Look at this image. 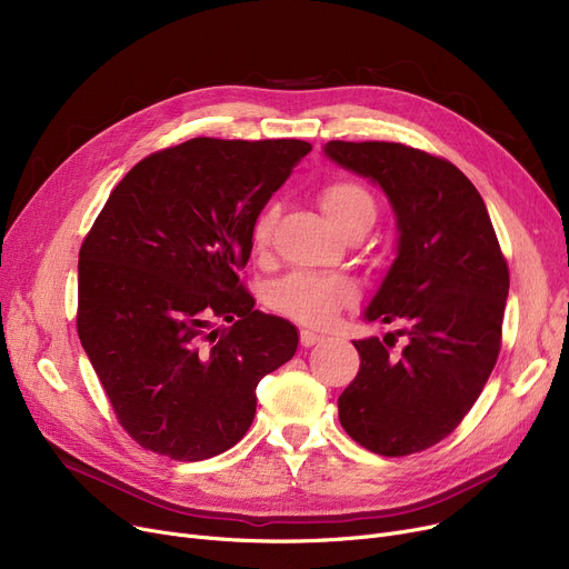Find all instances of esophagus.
<instances>
[{
    "instance_id": "esophagus-1",
    "label": "esophagus",
    "mask_w": 569,
    "mask_h": 569,
    "mask_svg": "<svg viewBox=\"0 0 569 569\" xmlns=\"http://www.w3.org/2000/svg\"><path fill=\"white\" fill-rule=\"evenodd\" d=\"M320 341H325L322 335H316V332H311V330H302V332H300V343H302L305 348H311V346H316V343H320Z\"/></svg>"
}]
</instances>
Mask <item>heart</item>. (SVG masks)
I'll return each instance as SVG.
<instances>
[{
	"label": "heart",
	"mask_w": 569,
	"mask_h": 569,
	"mask_svg": "<svg viewBox=\"0 0 569 569\" xmlns=\"http://www.w3.org/2000/svg\"><path fill=\"white\" fill-rule=\"evenodd\" d=\"M316 202L322 209L325 219L339 232L352 226H371L376 219L373 196L352 179H330L316 191ZM277 226V209L264 207L251 223V251L264 256L272 247V232ZM272 307L305 325H327L337 318L341 309L357 302V286L332 272H292L277 281L269 290Z\"/></svg>",
	"instance_id": "b5f03b06"
}]
</instances>
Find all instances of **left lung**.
<instances>
[{
    "label": "left lung",
    "mask_w": 569,
    "mask_h": 569,
    "mask_svg": "<svg viewBox=\"0 0 569 569\" xmlns=\"http://www.w3.org/2000/svg\"><path fill=\"white\" fill-rule=\"evenodd\" d=\"M325 154L382 187L399 223V256L367 309L395 335L352 341L360 371L339 397L346 433L382 457L450 436L496 367L510 269L487 204L447 159L401 142H327Z\"/></svg>",
    "instance_id": "obj_1"
}]
</instances>
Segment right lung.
<instances>
[{
  "instance_id": "right-lung-1",
  "label": "right lung",
  "mask_w": 569,
  "mask_h": 569,
  "mask_svg": "<svg viewBox=\"0 0 569 569\" xmlns=\"http://www.w3.org/2000/svg\"><path fill=\"white\" fill-rule=\"evenodd\" d=\"M309 152L292 138L159 149L87 232L78 337L117 422L144 450L174 461L230 450L253 422L258 382L295 355V327L256 311L239 272L256 214Z\"/></svg>"
}]
</instances>
